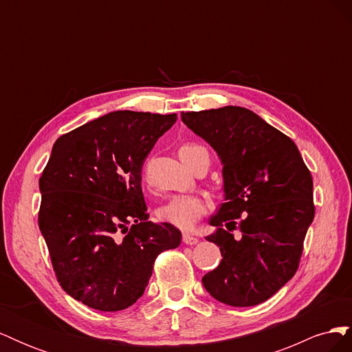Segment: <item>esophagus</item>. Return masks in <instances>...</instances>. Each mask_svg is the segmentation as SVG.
Here are the masks:
<instances>
[{"mask_svg": "<svg viewBox=\"0 0 352 352\" xmlns=\"http://www.w3.org/2000/svg\"><path fill=\"white\" fill-rule=\"evenodd\" d=\"M182 241H184V243H186V245H195V243L198 242V238H195V236H192V235H189V233H184V235H182Z\"/></svg>", "mask_w": 352, "mask_h": 352, "instance_id": "esophagus-1", "label": "esophagus"}]
</instances>
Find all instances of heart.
<instances>
[{"label":"heart","instance_id":"b5f03b06","mask_svg":"<svg viewBox=\"0 0 352 352\" xmlns=\"http://www.w3.org/2000/svg\"><path fill=\"white\" fill-rule=\"evenodd\" d=\"M201 151H206V148L198 144H185L179 150V157L189 166ZM206 211L207 202L204 198L198 195H175L157 208V219L177 229L190 230Z\"/></svg>","mask_w":352,"mask_h":352}]
</instances>
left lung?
I'll use <instances>...</instances> for the list:
<instances>
[{"label": "left lung", "instance_id": "left-lung-1", "mask_svg": "<svg viewBox=\"0 0 352 352\" xmlns=\"http://www.w3.org/2000/svg\"><path fill=\"white\" fill-rule=\"evenodd\" d=\"M223 164L225 201L206 239L221 261L202 278L207 292L232 307L269 300L298 270L314 219L313 177L295 142L248 109L182 113ZM239 228L241 238L232 236Z\"/></svg>", "mask_w": 352, "mask_h": 352}]
</instances>
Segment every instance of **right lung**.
<instances>
[{
    "mask_svg": "<svg viewBox=\"0 0 352 352\" xmlns=\"http://www.w3.org/2000/svg\"><path fill=\"white\" fill-rule=\"evenodd\" d=\"M177 116L114 111L61 135L39 179V229L74 300L119 311L141 298L154 261L182 233L148 220L142 166Z\"/></svg>",
    "mask_w": 352,
    "mask_h": 352,
    "instance_id": "obj_1",
    "label": "right lung"
}]
</instances>
